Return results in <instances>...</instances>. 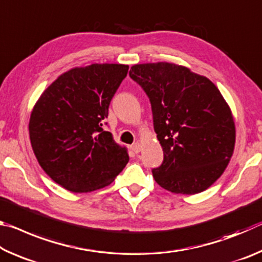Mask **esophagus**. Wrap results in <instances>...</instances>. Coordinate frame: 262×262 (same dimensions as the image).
<instances>
[{"label":"esophagus","instance_id":"34e87169","mask_svg":"<svg viewBox=\"0 0 262 262\" xmlns=\"http://www.w3.org/2000/svg\"><path fill=\"white\" fill-rule=\"evenodd\" d=\"M130 148H132V150H133V151H134L135 154H139V152L141 151V144L139 143V142H135V143L133 144Z\"/></svg>","mask_w":262,"mask_h":262}]
</instances>
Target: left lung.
<instances>
[{"mask_svg":"<svg viewBox=\"0 0 262 262\" xmlns=\"http://www.w3.org/2000/svg\"><path fill=\"white\" fill-rule=\"evenodd\" d=\"M129 76L147 94L164 152L152 168L161 187L176 194L203 192L232 156L236 129L231 111L211 81L167 62L135 64Z\"/></svg>","mask_w":262,"mask_h":262,"instance_id":"left-lung-1","label":"left lung"}]
</instances>
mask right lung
I'll use <instances>...</instances> for the list:
<instances>
[{"label": "right lung", "instance_id": "add662e5", "mask_svg": "<svg viewBox=\"0 0 262 262\" xmlns=\"http://www.w3.org/2000/svg\"><path fill=\"white\" fill-rule=\"evenodd\" d=\"M126 64H91L62 74L31 113V145L42 170L62 187L86 193L110 185L127 165L126 148L103 126Z\"/></svg>", "mask_w": 262, "mask_h": 262}]
</instances>
